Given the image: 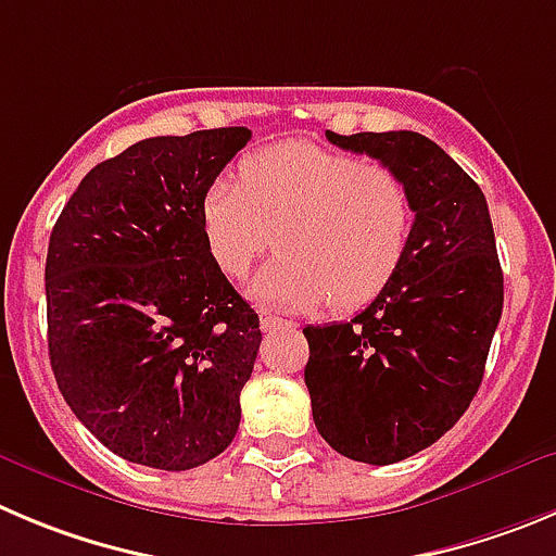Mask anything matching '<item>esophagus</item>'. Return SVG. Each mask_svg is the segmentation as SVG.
<instances>
[{
  "label": "esophagus",
  "instance_id": "obj_1",
  "mask_svg": "<svg viewBox=\"0 0 556 556\" xmlns=\"http://www.w3.org/2000/svg\"><path fill=\"white\" fill-rule=\"evenodd\" d=\"M279 326H290L288 320L277 318V315L266 313V309H261V329L263 331H271V329H279Z\"/></svg>",
  "mask_w": 556,
  "mask_h": 556
}]
</instances>
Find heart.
<instances>
[{
    "label": "heart",
    "mask_w": 556,
    "mask_h": 556,
    "mask_svg": "<svg viewBox=\"0 0 556 556\" xmlns=\"http://www.w3.org/2000/svg\"><path fill=\"white\" fill-rule=\"evenodd\" d=\"M241 180L219 175L200 200L207 257L238 279L261 252L257 302L285 309L362 307L389 285L412 238V200L395 169L345 150L290 139L241 161Z\"/></svg>",
    "instance_id": "b5f03b06"
}]
</instances>
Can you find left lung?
<instances>
[{
	"label": "left lung",
	"mask_w": 556,
	"mask_h": 556,
	"mask_svg": "<svg viewBox=\"0 0 556 556\" xmlns=\"http://www.w3.org/2000/svg\"><path fill=\"white\" fill-rule=\"evenodd\" d=\"M326 139L395 169L414 225L397 274L354 320L304 329V383L331 450L397 464L439 442L480 389L505 302L494 225L480 186L422 134Z\"/></svg>",
	"instance_id": "8db88e82"
}]
</instances>
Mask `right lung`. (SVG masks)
Segmentation results:
<instances>
[{"instance_id":"obj_1","label":"right lung","mask_w":556,"mask_h":556,"mask_svg":"<svg viewBox=\"0 0 556 556\" xmlns=\"http://www.w3.org/2000/svg\"><path fill=\"white\" fill-rule=\"evenodd\" d=\"M252 139L150 137L92 167L46 254L56 387L103 447L186 471L230 447L261 318L207 257L200 200Z\"/></svg>"}]
</instances>
